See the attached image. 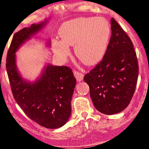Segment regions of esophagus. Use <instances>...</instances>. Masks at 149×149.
<instances>
[{"label": "esophagus", "mask_w": 149, "mask_h": 149, "mask_svg": "<svg viewBox=\"0 0 149 149\" xmlns=\"http://www.w3.org/2000/svg\"><path fill=\"white\" fill-rule=\"evenodd\" d=\"M73 73H74V76L78 82H80V81H82L83 80V78H84V73L76 70H74V71H73Z\"/></svg>", "instance_id": "1"}]
</instances>
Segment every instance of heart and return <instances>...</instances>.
Returning <instances> with one entry per match:
<instances>
[{"mask_svg": "<svg viewBox=\"0 0 149 149\" xmlns=\"http://www.w3.org/2000/svg\"><path fill=\"white\" fill-rule=\"evenodd\" d=\"M111 30L102 17H79L65 22L59 29L62 40L53 41V49L63 57L69 54V45H75L77 56L87 65L97 63L104 56Z\"/></svg>", "mask_w": 149, "mask_h": 149, "instance_id": "1", "label": "heart"}]
</instances>
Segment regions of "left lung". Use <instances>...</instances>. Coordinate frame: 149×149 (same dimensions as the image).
Masks as SVG:
<instances>
[{
	"mask_svg": "<svg viewBox=\"0 0 149 149\" xmlns=\"http://www.w3.org/2000/svg\"><path fill=\"white\" fill-rule=\"evenodd\" d=\"M112 34L103 59L84 77L97 110L114 114L125 110L136 90L139 67L130 37L114 18Z\"/></svg>",
	"mask_w": 149,
	"mask_h": 149,
	"instance_id": "obj_1",
	"label": "left lung"
}]
</instances>
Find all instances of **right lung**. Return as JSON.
I'll list each match as a JSON object with an SVG mask.
<instances>
[{"mask_svg":"<svg viewBox=\"0 0 149 149\" xmlns=\"http://www.w3.org/2000/svg\"><path fill=\"white\" fill-rule=\"evenodd\" d=\"M43 24H33L15 33L7 52L6 68L13 98L28 117L45 128L57 129L64 125L71 115L76 84L72 69L48 65L41 78L31 83L22 78L15 64V52Z\"/></svg>","mask_w":149,"mask_h":149,"instance_id":"add662e5","label":"right lung"}]
</instances>
